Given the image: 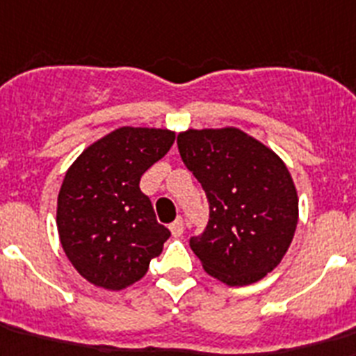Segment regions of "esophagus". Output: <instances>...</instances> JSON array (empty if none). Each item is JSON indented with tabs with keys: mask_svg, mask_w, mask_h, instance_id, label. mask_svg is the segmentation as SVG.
I'll return each mask as SVG.
<instances>
[{
	"mask_svg": "<svg viewBox=\"0 0 356 356\" xmlns=\"http://www.w3.org/2000/svg\"><path fill=\"white\" fill-rule=\"evenodd\" d=\"M169 229H171L172 236H181V234H184V220L176 218L175 222L169 225Z\"/></svg>",
	"mask_w": 356,
	"mask_h": 356,
	"instance_id": "34e87169",
	"label": "esophagus"
}]
</instances>
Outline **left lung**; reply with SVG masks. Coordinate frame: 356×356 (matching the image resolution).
<instances>
[{"label":"left lung","instance_id":"obj_1","mask_svg":"<svg viewBox=\"0 0 356 356\" xmlns=\"http://www.w3.org/2000/svg\"><path fill=\"white\" fill-rule=\"evenodd\" d=\"M178 151L209 202L204 233L189 240L205 271L227 286L266 277L289 249L298 222L286 163L233 127L181 132Z\"/></svg>","mask_w":356,"mask_h":356}]
</instances>
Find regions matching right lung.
<instances>
[{"mask_svg":"<svg viewBox=\"0 0 356 356\" xmlns=\"http://www.w3.org/2000/svg\"><path fill=\"white\" fill-rule=\"evenodd\" d=\"M172 143L171 131L122 127L85 149L67 171L58 233L70 264L94 286L118 291L138 282L171 236L140 180Z\"/></svg>","mask_w":356,"mask_h":356,"instance_id":"right-lung-1","label":"right lung"}]
</instances>
